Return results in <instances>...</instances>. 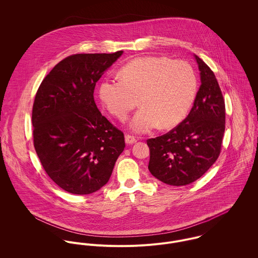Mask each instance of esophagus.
Segmentation results:
<instances>
[{
	"label": "esophagus",
	"mask_w": 258,
	"mask_h": 258,
	"mask_svg": "<svg viewBox=\"0 0 258 258\" xmlns=\"http://www.w3.org/2000/svg\"><path fill=\"white\" fill-rule=\"evenodd\" d=\"M125 142H126V144H127V145H132V144L136 143V142H137V140H136V138H135L134 136L126 135V136H125Z\"/></svg>",
	"instance_id": "esophagus-1"
}]
</instances>
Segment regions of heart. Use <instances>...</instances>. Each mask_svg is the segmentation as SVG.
Instances as JSON below:
<instances>
[{
    "label": "heart",
    "mask_w": 258,
    "mask_h": 258,
    "mask_svg": "<svg viewBox=\"0 0 258 258\" xmlns=\"http://www.w3.org/2000/svg\"><path fill=\"white\" fill-rule=\"evenodd\" d=\"M121 78L105 77L99 85L104 107L119 120H125L139 102L130 128L146 133L160 125L163 129L178 125L190 109L198 90L197 75L183 60L166 56H141L127 62Z\"/></svg>",
    "instance_id": "1"
}]
</instances>
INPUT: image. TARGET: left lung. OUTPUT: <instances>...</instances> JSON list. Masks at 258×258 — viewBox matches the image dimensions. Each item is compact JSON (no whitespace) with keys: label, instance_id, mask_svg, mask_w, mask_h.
I'll list each match as a JSON object with an SVG mask.
<instances>
[{"label":"left lung","instance_id":"obj_1","mask_svg":"<svg viewBox=\"0 0 258 258\" xmlns=\"http://www.w3.org/2000/svg\"><path fill=\"white\" fill-rule=\"evenodd\" d=\"M201 86L184 120L165 135L148 139L150 173L161 182L185 185L200 179L217 161L225 129V106L214 72L195 55Z\"/></svg>","mask_w":258,"mask_h":258}]
</instances>
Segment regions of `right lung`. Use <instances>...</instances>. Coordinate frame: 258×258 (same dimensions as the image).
Here are the masks:
<instances>
[{"label":"right lung","instance_id":"1","mask_svg":"<svg viewBox=\"0 0 258 258\" xmlns=\"http://www.w3.org/2000/svg\"><path fill=\"white\" fill-rule=\"evenodd\" d=\"M122 53L68 56L37 89L34 146L49 178L71 194H92L107 184L125 148L123 132L102 116L93 97L96 82Z\"/></svg>","mask_w":258,"mask_h":258}]
</instances>
